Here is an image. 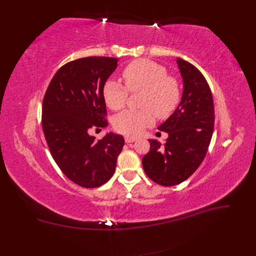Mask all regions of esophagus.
I'll use <instances>...</instances> for the list:
<instances>
[{
	"instance_id": "34e87169",
	"label": "esophagus",
	"mask_w": 256,
	"mask_h": 256,
	"mask_svg": "<svg viewBox=\"0 0 256 256\" xmlns=\"http://www.w3.org/2000/svg\"><path fill=\"white\" fill-rule=\"evenodd\" d=\"M136 138H134V136H125L126 143H131V142H136Z\"/></svg>"
}]
</instances>
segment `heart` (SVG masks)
<instances>
[{
  "instance_id": "obj_1",
  "label": "heart",
  "mask_w": 256,
  "mask_h": 256,
  "mask_svg": "<svg viewBox=\"0 0 256 256\" xmlns=\"http://www.w3.org/2000/svg\"><path fill=\"white\" fill-rule=\"evenodd\" d=\"M126 88L115 80H108L102 90L106 104L118 111L126 104L128 92H143L141 111H125L114 118L113 126L118 132L138 136L146 127L152 126L154 118H166L180 102V88L176 79L168 76L164 66L150 60H136L122 72Z\"/></svg>"
}]
</instances>
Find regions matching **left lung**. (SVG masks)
I'll use <instances>...</instances> for the list:
<instances>
[{"label":"left lung","instance_id":"left-lung-1","mask_svg":"<svg viewBox=\"0 0 256 256\" xmlns=\"http://www.w3.org/2000/svg\"><path fill=\"white\" fill-rule=\"evenodd\" d=\"M182 78V100L173 114L158 127L168 132L164 144L150 138V150L142 159L152 180L175 186L196 171L207 152L214 131V109L209 85L189 62L176 60Z\"/></svg>","mask_w":256,"mask_h":256}]
</instances>
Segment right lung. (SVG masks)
Returning a JSON list of instances; mask_svg holds the SVG:
<instances>
[{
    "instance_id": "right-lung-1",
    "label": "right lung",
    "mask_w": 256,
    "mask_h": 256,
    "mask_svg": "<svg viewBox=\"0 0 256 256\" xmlns=\"http://www.w3.org/2000/svg\"><path fill=\"white\" fill-rule=\"evenodd\" d=\"M118 62L104 56L69 62L54 74L42 102V130L52 157L69 180L84 188L110 180L125 144L120 134H106L102 140L90 134L92 128L108 126L102 90Z\"/></svg>"
}]
</instances>
